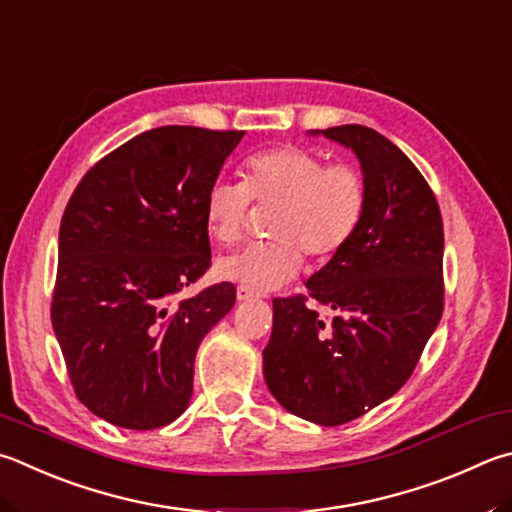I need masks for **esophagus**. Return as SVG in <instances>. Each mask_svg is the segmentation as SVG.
I'll use <instances>...</instances> for the list:
<instances>
[{
  "label": "esophagus",
  "instance_id": "1",
  "mask_svg": "<svg viewBox=\"0 0 512 512\" xmlns=\"http://www.w3.org/2000/svg\"><path fill=\"white\" fill-rule=\"evenodd\" d=\"M255 291H250L246 286H237V300L239 302H248V300H255Z\"/></svg>",
  "mask_w": 512,
  "mask_h": 512
}]
</instances>
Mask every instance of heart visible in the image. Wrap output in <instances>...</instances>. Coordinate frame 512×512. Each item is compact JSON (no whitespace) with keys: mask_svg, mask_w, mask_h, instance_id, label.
<instances>
[{"mask_svg":"<svg viewBox=\"0 0 512 512\" xmlns=\"http://www.w3.org/2000/svg\"><path fill=\"white\" fill-rule=\"evenodd\" d=\"M277 203L271 241H253L221 257L217 275L255 293L273 291L302 271L304 250L331 257L349 244L365 215V181L347 163L324 165L304 147H275L248 156L244 181L217 179L203 201L212 239L230 246L246 226L250 201Z\"/></svg>","mask_w":512,"mask_h":512,"instance_id":"1","label":"heart"}]
</instances>
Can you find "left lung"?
I'll use <instances>...</instances> for the list:
<instances>
[{
  "label": "left lung",
  "mask_w": 512,
  "mask_h": 512,
  "mask_svg": "<svg viewBox=\"0 0 512 512\" xmlns=\"http://www.w3.org/2000/svg\"><path fill=\"white\" fill-rule=\"evenodd\" d=\"M347 147L365 181L356 235L306 280L275 297L264 380L286 412L349 423L412 376L443 313V221L430 185L383 134L362 125L311 129ZM322 308L337 318L327 325Z\"/></svg>",
  "instance_id": "obj_1"
}]
</instances>
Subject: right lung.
Returning <instances> with one entry per match:
<instances>
[{
	"label": "right lung",
	"instance_id": "obj_1",
	"mask_svg": "<svg viewBox=\"0 0 512 512\" xmlns=\"http://www.w3.org/2000/svg\"><path fill=\"white\" fill-rule=\"evenodd\" d=\"M246 132L167 125L96 163L64 210L51 320L80 403L127 430L179 418L194 358L235 306L210 266L203 201Z\"/></svg>",
	"mask_w": 512,
	"mask_h": 512
}]
</instances>
